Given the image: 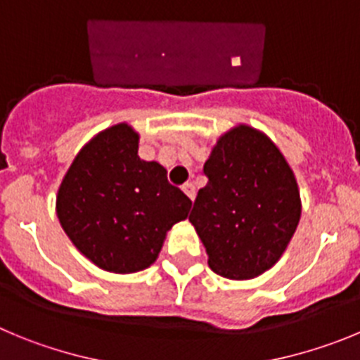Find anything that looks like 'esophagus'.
Instances as JSON below:
<instances>
[{
  "mask_svg": "<svg viewBox=\"0 0 360 360\" xmlns=\"http://www.w3.org/2000/svg\"><path fill=\"white\" fill-rule=\"evenodd\" d=\"M181 188H183V192L186 193V195L190 197V199H192V200L195 199V186H193L192 183H184Z\"/></svg>",
  "mask_w": 360,
  "mask_h": 360,
  "instance_id": "obj_1",
  "label": "esophagus"
}]
</instances>
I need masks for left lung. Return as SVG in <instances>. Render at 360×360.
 Segmentation results:
<instances>
[{
	"label": "left lung",
	"instance_id": "8db88e82",
	"mask_svg": "<svg viewBox=\"0 0 360 360\" xmlns=\"http://www.w3.org/2000/svg\"><path fill=\"white\" fill-rule=\"evenodd\" d=\"M190 222L213 273L249 280L273 267L301 217L296 177L264 132L238 125L220 136L204 163Z\"/></svg>",
	"mask_w": 360,
	"mask_h": 360
}]
</instances>
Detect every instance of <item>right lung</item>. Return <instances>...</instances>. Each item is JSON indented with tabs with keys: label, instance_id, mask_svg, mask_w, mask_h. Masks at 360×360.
I'll list each match as a JSON object with an SVG mask.
<instances>
[{
	"label": "right lung",
	"instance_id": "add662e5",
	"mask_svg": "<svg viewBox=\"0 0 360 360\" xmlns=\"http://www.w3.org/2000/svg\"><path fill=\"white\" fill-rule=\"evenodd\" d=\"M138 141L127 124L100 132L77 154L57 193V217L70 240L109 273L154 264L167 231L192 206L160 163L140 160Z\"/></svg>",
	"mask_w": 360,
	"mask_h": 360
}]
</instances>
